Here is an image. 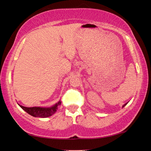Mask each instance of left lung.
Instances as JSON below:
<instances>
[{
  "label": "left lung",
  "mask_w": 151,
  "mask_h": 151,
  "mask_svg": "<svg viewBox=\"0 0 151 151\" xmlns=\"http://www.w3.org/2000/svg\"><path fill=\"white\" fill-rule=\"evenodd\" d=\"M126 104H127V103H126V104H124V106H123V107H124V106H126Z\"/></svg>",
  "instance_id": "obj_1"
}]
</instances>
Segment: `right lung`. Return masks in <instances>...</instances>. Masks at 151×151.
<instances>
[{
  "mask_svg": "<svg viewBox=\"0 0 151 151\" xmlns=\"http://www.w3.org/2000/svg\"><path fill=\"white\" fill-rule=\"evenodd\" d=\"M61 104V101H59L54 106L50 108H40V107H25L20 105V106L25 111L27 114L35 117L47 118L52 116L56 112L58 106Z\"/></svg>",
  "mask_w": 151,
  "mask_h": 151,
  "instance_id": "obj_1",
  "label": "right lung"
}]
</instances>
